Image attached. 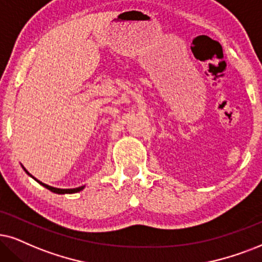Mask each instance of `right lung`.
I'll return each mask as SVG.
<instances>
[{
  "label": "right lung",
  "mask_w": 262,
  "mask_h": 262,
  "mask_svg": "<svg viewBox=\"0 0 262 262\" xmlns=\"http://www.w3.org/2000/svg\"><path fill=\"white\" fill-rule=\"evenodd\" d=\"M26 173L29 174V171L26 170V169H24ZM30 175V174H29ZM35 179V178H34ZM36 181H37V183H39L42 185V186H45L46 188H48L49 191H52V192H54V193H59V194H64V193H76V192H79L81 190H83V187L84 186H81V187H77V188H57V187H52V186H48V185H46V184H43V183H41V181H38L37 179H35Z\"/></svg>",
  "instance_id": "obj_1"
}]
</instances>
